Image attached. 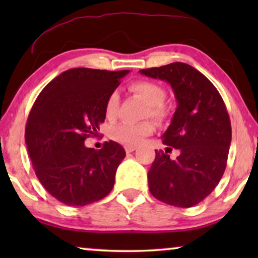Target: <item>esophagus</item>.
Returning a JSON list of instances; mask_svg holds the SVG:
<instances>
[{
	"label": "esophagus",
	"instance_id": "1",
	"mask_svg": "<svg viewBox=\"0 0 258 258\" xmlns=\"http://www.w3.org/2000/svg\"><path fill=\"white\" fill-rule=\"evenodd\" d=\"M125 151L126 153H133V151H135L136 150V147H134V146H126L125 148Z\"/></svg>",
	"mask_w": 258,
	"mask_h": 258
}]
</instances>
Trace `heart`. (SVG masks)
Here are the masks:
<instances>
[{
    "label": "heart",
    "mask_w": 258,
    "mask_h": 258,
    "mask_svg": "<svg viewBox=\"0 0 258 258\" xmlns=\"http://www.w3.org/2000/svg\"><path fill=\"white\" fill-rule=\"evenodd\" d=\"M134 93L140 95L144 101L149 104V114L151 117L162 121L167 116L163 102L165 100V90L160 84L153 81H137L132 84ZM119 104V95L117 91H112L105 102V115L108 118L112 119L117 114ZM155 130L153 122L144 121L141 123L123 122L116 124L110 129V137L116 142L124 146H137L142 142L144 137L151 135Z\"/></svg>",
    "instance_id": "obj_1"
}]
</instances>
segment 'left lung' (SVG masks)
I'll return each mask as SVG.
<instances>
[{
	"label": "left lung",
	"instance_id": "1",
	"mask_svg": "<svg viewBox=\"0 0 258 258\" xmlns=\"http://www.w3.org/2000/svg\"><path fill=\"white\" fill-rule=\"evenodd\" d=\"M143 75L167 81L177 108L163 134L167 150H155L148 172L155 199L178 208L196 206L209 196L227 167L231 123L223 98L213 83L194 67L182 62L140 70ZM175 147L179 156L167 153Z\"/></svg>",
	"mask_w": 258,
	"mask_h": 258
}]
</instances>
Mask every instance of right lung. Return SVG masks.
I'll return each instance as SVG.
<instances>
[{
    "label": "right lung",
    "mask_w": 258,
    "mask_h": 258,
    "mask_svg": "<svg viewBox=\"0 0 258 258\" xmlns=\"http://www.w3.org/2000/svg\"><path fill=\"white\" fill-rule=\"evenodd\" d=\"M129 70L74 68L49 82L31 108L27 149L38 181L59 202L83 207L112 190L125 150L114 141L87 148L105 119V102Z\"/></svg>",
    "instance_id": "right-lung-1"
}]
</instances>
